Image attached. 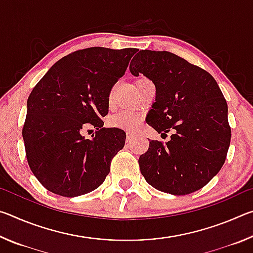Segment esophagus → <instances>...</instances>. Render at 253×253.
I'll return each mask as SVG.
<instances>
[{"label":"esophagus","instance_id":"esophagus-1","mask_svg":"<svg viewBox=\"0 0 253 253\" xmlns=\"http://www.w3.org/2000/svg\"><path fill=\"white\" fill-rule=\"evenodd\" d=\"M134 137H135V136H134V135H132V134H131V132H127V136H126V142H127V143H129V142H131V139H132V138H134Z\"/></svg>","mask_w":253,"mask_h":253}]
</instances>
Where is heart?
Masks as SVG:
<instances>
[{"label":"heart","mask_w":253,"mask_h":253,"mask_svg":"<svg viewBox=\"0 0 253 253\" xmlns=\"http://www.w3.org/2000/svg\"><path fill=\"white\" fill-rule=\"evenodd\" d=\"M140 119H142V116L139 114L132 113V111H121L110 118V125L131 131L138 127Z\"/></svg>","instance_id":"1"}]
</instances>
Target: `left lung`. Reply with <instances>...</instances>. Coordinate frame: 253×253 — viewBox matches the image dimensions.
I'll list each match as a JSON object with an SVG mask.
<instances>
[{"label":"left lung","mask_w":253,"mask_h":253,"mask_svg":"<svg viewBox=\"0 0 253 253\" xmlns=\"http://www.w3.org/2000/svg\"><path fill=\"white\" fill-rule=\"evenodd\" d=\"M131 75L143 74L156 88L146 122L168 143L151 140L140 155V172L158 191L185 195L200 190L219 173L230 146L228 105L208 71L168 51L140 50Z\"/></svg>","instance_id":"obj_1"}]
</instances>
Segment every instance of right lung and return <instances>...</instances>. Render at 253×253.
<instances>
[{
    "label": "right lung",
    "mask_w": 253,
    "mask_h": 253,
    "mask_svg": "<svg viewBox=\"0 0 253 253\" xmlns=\"http://www.w3.org/2000/svg\"><path fill=\"white\" fill-rule=\"evenodd\" d=\"M136 49L93 46L66 55L30 93L22 129L30 169L46 190L75 198L104 183L126 134L105 128L109 93ZM96 129L93 138L83 131Z\"/></svg>",
    "instance_id": "obj_1"
}]
</instances>
